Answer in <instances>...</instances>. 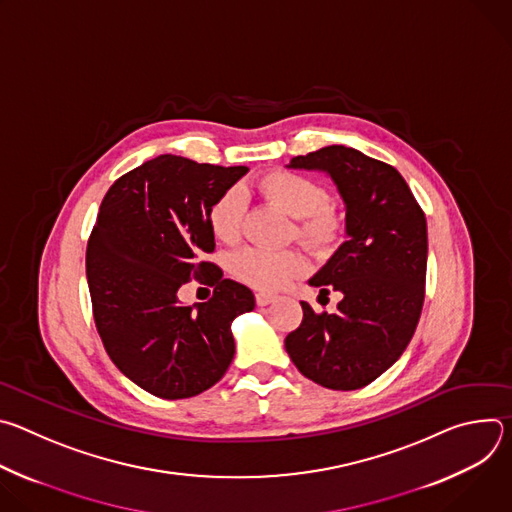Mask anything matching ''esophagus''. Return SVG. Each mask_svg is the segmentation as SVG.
I'll list each match as a JSON object with an SVG mask.
<instances>
[{"instance_id":"34e87169","label":"esophagus","mask_w":512,"mask_h":512,"mask_svg":"<svg viewBox=\"0 0 512 512\" xmlns=\"http://www.w3.org/2000/svg\"><path fill=\"white\" fill-rule=\"evenodd\" d=\"M255 300H257V306H267V304H271L275 300V296L267 294V291H257Z\"/></svg>"}]
</instances>
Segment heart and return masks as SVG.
Here are the masks:
<instances>
[{
    "label": "heart",
    "instance_id": "heart-1",
    "mask_svg": "<svg viewBox=\"0 0 512 512\" xmlns=\"http://www.w3.org/2000/svg\"><path fill=\"white\" fill-rule=\"evenodd\" d=\"M257 190L287 216L296 218L291 237H296L316 255L332 253L344 237V212L326 200V190L296 172L271 170L259 178ZM245 196L239 188H229L208 208V229L223 243H235L241 235ZM233 273L259 289H281L306 271V259L294 249L247 247L231 261Z\"/></svg>",
    "mask_w": 512,
    "mask_h": 512
}]
</instances>
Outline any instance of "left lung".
I'll return each mask as SVG.
<instances>
[{
  "instance_id": "obj_1",
  "label": "left lung",
  "mask_w": 512,
  "mask_h": 512,
  "mask_svg": "<svg viewBox=\"0 0 512 512\" xmlns=\"http://www.w3.org/2000/svg\"><path fill=\"white\" fill-rule=\"evenodd\" d=\"M289 168L326 172L346 208V241L310 279L342 300L334 314L302 302L304 320L285 350L310 381L354 391L373 383L407 348L425 298L427 223L403 176L344 145L291 158Z\"/></svg>"
}]
</instances>
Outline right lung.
<instances>
[{
    "label": "right lung",
    "instance_id": "add662e5",
    "mask_svg": "<svg viewBox=\"0 0 512 512\" xmlns=\"http://www.w3.org/2000/svg\"><path fill=\"white\" fill-rule=\"evenodd\" d=\"M249 172L164 154L105 194L87 245L93 316L115 367L162 399H188L223 379L235 356L231 324L255 308L253 291L204 261L214 251L208 208ZM192 276L213 298L184 307Z\"/></svg>",
    "mask_w": 512,
    "mask_h": 512
}]
</instances>
